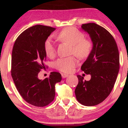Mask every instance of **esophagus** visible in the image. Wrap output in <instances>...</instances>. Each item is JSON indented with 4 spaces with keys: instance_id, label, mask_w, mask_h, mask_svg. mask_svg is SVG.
<instances>
[{
    "instance_id": "1",
    "label": "esophagus",
    "mask_w": 128,
    "mask_h": 128,
    "mask_svg": "<svg viewBox=\"0 0 128 128\" xmlns=\"http://www.w3.org/2000/svg\"><path fill=\"white\" fill-rule=\"evenodd\" d=\"M61 76H62V78H67V76H68L67 74H61Z\"/></svg>"
}]
</instances>
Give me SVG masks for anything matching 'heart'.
<instances>
[{"mask_svg":"<svg viewBox=\"0 0 128 128\" xmlns=\"http://www.w3.org/2000/svg\"><path fill=\"white\" fill-rule=\"evenodd\" d=\"M57 38L71 46V54H74L80 58H86L92 50V42L88 40L85 39L83 34L74 28L68 27L64 29L58 34ZM44 49L48 57L52 58L55 55V48L50 38L45 41ZM76 64L77 60L74 57L70 56L58 59L54 63V67L61 72L68 73L73 71Z\"/></svg>","mask_w":128,"mask_h":128,"instance_id":"b5f03b06","label":"heart"}]
</instances>
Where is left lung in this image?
I'll return each instance as SVG.
<instances>
[{
	"instance_id": "left-lung-1",
	"label": "left lung",
	"mask_w": 128,
	"mask_h": 128,
	"mask_svg": "<svg viewBox=\"0 0 128 128\" xmlns=\"http://www.w3.org/2000/svg\"><path fill=\"white\" fill-rule=\"evenodd\" d=\"M82 30L89 34L92 48L81 70L90 74L88 81L78 75L75 91L78 101L85 106L98 105L109 96L119 70V54L115 40L106 29L94 23L83 24Z\"/></svg>"
}]
</instances>
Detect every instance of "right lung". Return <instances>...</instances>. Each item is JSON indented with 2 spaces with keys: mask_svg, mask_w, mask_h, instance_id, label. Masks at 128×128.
I'll list each match as a JSON object with an SVG mask.
<instances>
[{
  "mask_svg": "<svg viewBox=\"0 0 128 128\" xmlns=\"http://www.w3.org/2000/svg\"><path fill=\"white\" fill-rule=\"evenodd\" d=\"M54 28L37 24L23 31L16 39L11 58V76L23 99L36 106H45L54 100L55 84L62 77L51 72L49 78L40 80L38 74L44 68L46 54L44 44Z\"/></svg>",
  "mask_w": 128,
  "mask_h": 128,
  "instance_id": "obj_1",
  "label": "right lung"
}]
</instances>
